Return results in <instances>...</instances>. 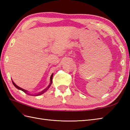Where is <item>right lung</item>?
Returning <instances> with one entry per match:
<instances>
[{
    "label": "right lung",
    "mask_w": 130,
    "mask_h": 130,
    "mask_svg": "<svg viewBox=\"0 0 130 130\" xmlns=\"http://www.w3.org/2000/svg\"><path fill=\"white\" fill-rule=\"evenodd\" d=\"M52 77H53V73H52V75H51V77H50V84H49V85H48L47 87H46V88H45V89H44L43 90L41 91V92H40L39 93H35L34 94H30V93H29L28 91H27V90H25V89H22V88L18 87V85H17L14 83L13 82V80H12V83H13V85H14V87H15L16 88H17V89H19V90H22V91H23V92L26 93L27 94H28V95H33V96H34H34H38V95H41V94H43L44 93H45V92H46V91L48 89V88H49L50 87L51 85L52 84Z\"/></svg>",
    "instance_id": "obj_1"
}]
</instances>
